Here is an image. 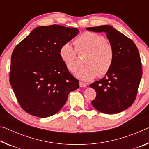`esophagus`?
Listing matches in <instances>:
<instances>
[{
  "mask_svg": "<svg viewBox=\"0 0 149 149\" xmlns=\"http://www.w3.org/2000/svg\"><path fill=\"white\" fill-rule=\"evenodd\" d=\"M87 86V84H85V83H83V82H79V87H86Z\"/></svg>",
  "mask_w": 149,
  "mask_h": 149,
  "instance_id": "esophagus-1",
  "label": "esophagus"
}]
</instances>
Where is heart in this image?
Listing matches in <instances>:
<instances>
[{"mask_svg":"<svg viewBox=\"0 0 149 149\" xmlns=\"http://www.w3.org/2000/svg\"><path fill=\"white\" fill-rule=\"evenodd\" d=\"M74 50L67 42L59 50L62 61L70 72H74L77 66V52L85 53L82 67L75 72V77L88 81L98 75L102 77L110 71L114 60L113 47L104 36L94 32H85L74 40Z\"/></svg>","mask_w":149,"mask_h":149,"instance_id":"heart-1","label":"heart"}]
</instances>
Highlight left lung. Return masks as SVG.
Returning <instances> with one entry per match:
<instances>
[{
  "mask_svg": "<svg viewBox=\"0 0 149 149\" xmlns=\"http://www.w3.org/2000/svg\"><path fill=\"white\" fill-rule=\"evenodd\" d=\"M104 32L114 52V60L104 78L90 84L97 92L91 102L95 109L104 114H117L135 101L142 77V65L137 47L132 39L108 25L87 27Z\"/></svg>",
  "mask_w": 149,
  "mask_h": 149,
  "instance_id": "8db88e82",
  "label": "left lung"
}]
</instances>
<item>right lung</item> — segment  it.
<instances>
[{"instance_id": "obj_1", "label": "right lung", "mask_w": 149, "mask_h": 149, "mask_svg": "<svg viewBox=\"0 0 149 149\" xmlns=\"http://www.w3.org/2000/svg\"><path fill=\"white\" fill-rule=\"evenodd\" d=\"M79 30L59 25L41 26L16 45L12 54L10 83L24 111L39 118L57 113L69 93L79 88L60 57L62 45Z\"/></svg>"}]
</instances>
